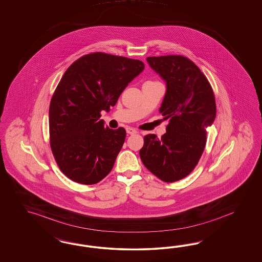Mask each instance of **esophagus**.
I'll return each mask as SVG.
<instances>
[{"instance_id": "esophagus-1", "label": "esophagus", "mask_w": 262, "mask_h": 262, "mask_svg": "<svg viewBox=\"0 0 262 262\" xmlns=\"http://www.w3.org/2000/svg\"><path fill=\"white\" fill-rule=\"evenodd\" d=\"M126 129H127V134H128V135H135V134L138 133V130L135 127H127Z\"/></svg>"}]
</instances>
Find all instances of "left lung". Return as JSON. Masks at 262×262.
<instances>
[{
	"mask_svg": "<svg viewBox=\"0 0 262 262\" xmlns=\"http://www.w3.org/2000/svg\"><path fill=\"white\" fill-rule=\"evenodd\" d=\"M147 61L166 81L160 113L166 134L144 136L139 151L145 167L165 183L187 177L197 166L206 143V127L216 117L213 89L198 66L183 56H149Z\"/></svg>",
	"mask_w": 262,
	"mask_h": 262,
	"instance_id": "1",
	"label": "left lung"
}]
</instances>
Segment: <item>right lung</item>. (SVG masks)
<instances>
[{"instance_id": "add662e5", "label": "right lung", "mask_w": 262, "mask_h": 262, "mask_svg": "<svg viewBox=\"0 0 262 262\" xmlns=\"http://www.w3.org/2000/svg\"><path fill=\"white\" fill-rule=\"evenodd\" d=\"M143 69L138 59L97 52L79 57L64 73L50 103V146L57 166L73 182L95 184L112 170L126 129L104 127L101 112L116 104Z\"/></svg>"}]
</instances>
